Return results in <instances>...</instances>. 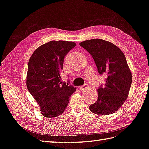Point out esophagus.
I'll return each instance as SVG.
<instances>
[{"label":"esophagus","instance_id":"esophagus-1","mask_svg":"<svg viewBox=\"0 0 149 149\" xmlns=\"http://www.w3.org/2000/svg\"><path fill=\"white\" fill-rule=\"evenodd\" d=\"M88 88H89V86H88V84H84V86H81V87H79V88H80V89H81V90L82 91H84V90H86V89H88Z\"/></svg>","mask_w":149,"mask_h":149}]
</instances>
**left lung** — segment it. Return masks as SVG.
Wrapping results in <instances>:
<instances>
[{
    "instance_id": "1",
    "label": "left lung",
    "mask_w": 149,
    "mask_h": 149,
    "mask_svg": "<svg viewBox=\"0 0 149 149\" xmlns=\"http://www.w3.org/2000/svg\"><path fill=\"white\" fill-rule=\"evenodd\" d=\"M79 45L91 55L99 74L107 75L104 86L97 89V101L89 110L98 115L112 114L125 102L132 82L126 57L116 45L103 39L86 40Z\"/></svg>"
}]
</instances>
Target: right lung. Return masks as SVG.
<instances>
[{"instance_id": "right-lung-1", "label": "right lung", "mask_w": 149, "mask_h": 149, "mask_svg": "<svg viewBox=\"0 0 149 149\" xmlns=\"http://www.w3.org/2000/svg\"><path fill=\"white\" fill-rule=\"evenodd\" d=\"M76 46L74 42L52 40L33 52L28 64L26 87L45 117L64 112L76 88L61 81L64 58Z\"/></svg>"}]
</instances>
